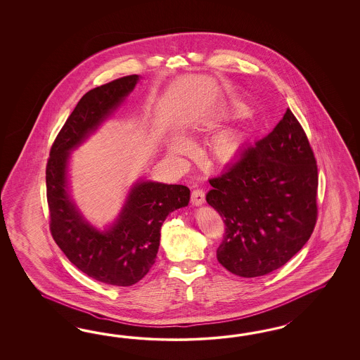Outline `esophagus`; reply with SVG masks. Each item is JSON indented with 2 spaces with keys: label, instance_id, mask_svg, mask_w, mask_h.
<instances>
[{
  "label": "esophagus",
  "instance_id": "34e87169",
  "mask_svg": "<svg viewBox=\"0 0 360 360\" xmlns=\"http://www.w3.org/2000/svg\"><path fill=\"white\" fill-rule=\"evenodd\" d=\"M191 202L195 206H200L205 202V191L202 188H194L191 193Z\"/></svg>",
  "mask_w": 360,
  "mask_h": 360
}]
</instances>
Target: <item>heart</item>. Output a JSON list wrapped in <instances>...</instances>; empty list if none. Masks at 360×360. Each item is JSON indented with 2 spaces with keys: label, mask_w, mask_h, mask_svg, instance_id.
Segmentation results:
<instances>
[{
  "label": "heart",
  "mask_w": 360,
  "mask_h": 360,
  "mask_svg": "<svg viewBox=\"0 0 360 360\" xmlns=\"http://www.w3.org/2000/svg\"><path fill=\"white\" fill-rule=\"evenodd\" d=\"M241 143H243V136L239 131H220L210 142V154L215 161L226 164L236 157V154L239 153L241 148ZM169 148L172 152L184 153L187 149V142L185 139L175 136L173 139H170Z\"/></svg>",
  "instance_id": "b5f03b06"
}]
</instances>
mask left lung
<instances>
[{
    "mask_svg": "<svg viewBox=\"0 0 360 360\" xmlns=\"http://www.w3.org/2000/svg\"><path fill=\"white\" fill-rule=\"evenodd\" d=\"M208 205L226 226L218 262L240 277H259L289 262L316 227L318 167L293 112L211 178Z\"/></svg>",
    "mask_w": 360,
    "mask_h": 360,
    "instance_id": "left-lung-1",
    "label": "left lung"
}]
</instances>
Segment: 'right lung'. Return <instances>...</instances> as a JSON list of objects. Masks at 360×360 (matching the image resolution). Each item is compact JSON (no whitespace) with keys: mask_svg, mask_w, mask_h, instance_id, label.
I'll return each instance as SVG.
<instances>
[{"mask_svg":"<svg viewBox=\"0 0 360 360\" xmlns=\"http://www.w3.org/2000/svg\"><path fill=\"white\" fill-rule=\"evenodd\" d=\"M137 80V75H128L88 91L58 133L46 166L53 239L77 269L96 281L117 286L139 283L150 271L165 219L190 200V190L184 185L137 184L116 224L100 232L84 221L68 198L65 174L70 150L108 117Z\"/></svg>","mask_w":360,"mask_h":360,"instance_id":"add662e5","label":"right lung"}]
</instances>
